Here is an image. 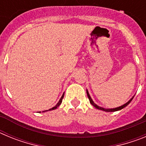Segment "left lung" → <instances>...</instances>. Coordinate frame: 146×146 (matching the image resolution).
Listing matches in <instances>:
<instances>
[{
	"label": "left lung",
	"mask_w": 146,
	"mask_h": 146,
	"mask_svg": "<svg viewBox=\"0 0 146 146\" xmlns=\"http://www.w3.org/2000/svg\"><path fill=\"white\" fill-rule=\"evenodd\" d=\"M86 92H87L88 97L89 101H90V103L92 104L93 106H94L95 108H96V109L100 110H102V111H104V112H115V111H118V110H122L123 108H124L125 107L127 106V105H128V104H129L130 102H131V101L132 100V99H133L134 96H134L133 97L131 98V99H130L127 102L125 103L124 104H123V105H121V106H120V107H118V108H102V107L98 106L97 104H95V103H94V102L92 100V99H91V96H90V94H89L88 90H86Z\"/></svg>",
	"instance_id": "obj_1"
}]
</instances>
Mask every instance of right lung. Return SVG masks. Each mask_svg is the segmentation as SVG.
Listing matches in <instances>:
<instances>
[{
  "label": "right lung",
  "instance_id": "obj_1",
  "mask_svg": "<svg viewBox=\"0 0 146 146\" xmlns=\"http://www.w3.org/2000/svg\"><path fill=\"white\" fill-rule=\"evenodd\" d=\"M64 94H63V95H62V96H61V97H60V100H59L57 104H56V105H55V107H53V108H51V109L47 110H44V111H42V113H44V112H47V111H50V110H55V109H56V108H57L58 107L60 106V104H61V102H62V99H63V98H64ZM38 113H41V112H38Z\"/></svg>",
  "mask_w": 146,
  "mask_h": 146
}]
</instances>
